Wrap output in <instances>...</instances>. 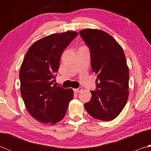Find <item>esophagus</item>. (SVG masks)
<instances>
[{
  "mask_svg": "<svg viewBox=\"0 0 151 151\" xmlns=\"http://www.w3.org/2000/svg\"><path fill=\"white\" fill-rule=\"evenodd\" d=\"M82 90V88H79L78 89H75V91L76 93H79V92H81Z\"/></svg>",
  "mask_w": 151,
  "mask_h": 151,
  "instance_id": "34e87169",
  "label": "esophagus"
}]
</instances>
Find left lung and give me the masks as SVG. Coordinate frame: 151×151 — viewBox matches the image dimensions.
<instances>
[{"instance_id":"left-lung-1","label":"left lung","mask_w":151,"mask_h":151,"mask_svg":"<svg viewBox=\"0 0 151 151\" xmlns=\"http://www.w3.org/2000/svg\"><path fill=\"white\" fill-rule=\"evenodd\" d=\"M89 47L97 90L84 107L92 117L108 121L116 118L129 98V70L123 48L104 31L86 28L79 32Z\"/></svg>"}]
</instances>
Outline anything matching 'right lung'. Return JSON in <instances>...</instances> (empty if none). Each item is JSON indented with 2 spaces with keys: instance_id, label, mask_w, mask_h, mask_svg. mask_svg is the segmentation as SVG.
Listing matches in <instances>:
<instances>
[{
  "instance_id": "1",
  "label": "right lung",
  "mask_w": 151,
  "mask_h": 151,
  "mask_svg": "<svg viewBox=\"0 0 151 151\" xmlns=\"http://www.w3.org/2000/svg\"><path fill=\"white\" fill-rule=\"evenodd\" d=\"M67 31L49 35L34 43L21 64V93L27 110L36 120L55 124L65 115L73 99L72 89L53 85L63 50L78 36Z\"/></svg>"
}]
</instances>
